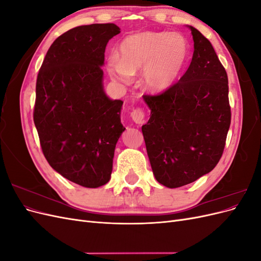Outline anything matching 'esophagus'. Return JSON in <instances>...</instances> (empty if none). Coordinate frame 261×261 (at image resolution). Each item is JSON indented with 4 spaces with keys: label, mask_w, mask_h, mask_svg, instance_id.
Instances as JSON below:
<instances>
[{
    "label": "esophagus",
    "mask_w": 261,
    "mask_h": 261,
    "mask_svg": "<svg viewBox=\"0 0 261 261\" xmlns=\"http://www.w3.org/2000/svg\"><path fill=\"white\" fill-rule=\"evenodd\" d=\"M130 117L132 120L135 122L136 124H141L145 121V112L143 109H136L130 113Z\"/></svg>",
    "instance_id": "1"
}]
</instances>
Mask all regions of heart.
Returning a JSON list of instances; mask_svg holds the SVG:
<instances>
[{"instance_id": "heart-1", "label": "heart", "mask_w": 261, "mask_h": 261, "mask_svg": "<svg viewBox=\"0 0 261 261\" xmlns=\"http://www.w3.org/2000/svg\"><path fill=\"white\" fill-rule=\"evenodd\" d=\"M188 55L189 46L183 36L146 31L124 39L118 46V58H109L108 70L113 80L128 82L144 68L141 84L149 91L160 92L178 80Z\"/></svg>"}]
</instances>
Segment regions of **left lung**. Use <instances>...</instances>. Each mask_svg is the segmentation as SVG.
<instances>
[{
  "mask_svg": "<svg viewBox=\"0 0 261 261\" xmlns=\"http://www.w3.org/2000/svg\"><path fill=\"white\" fill-rule=\"evenodd\" d=\"M192 31L194 54L179 82L158 96H143L150 118L143 125L155 179L169 188L193 183L215 169L231 124L228 82L212 44Z\"/></svg>",
  "mask_w": 261,
  "mask_h": 261,
  "instance_id": "8db88e82",
  "label": "left lung"
}]
</instances>
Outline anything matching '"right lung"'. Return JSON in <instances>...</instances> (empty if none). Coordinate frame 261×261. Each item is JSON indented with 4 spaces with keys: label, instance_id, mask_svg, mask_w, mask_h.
Instances as JSON below:
<instances>
[{
    "label": "right lung",
    "instance_id": "right-lung-1",
    "mask_svg": "<svg viewBox=\"0 0 261 261\" xmlns=\"http://www.w3.org/2000/svg\"><path fill=\"white\" fill-rule=\"evenodd\" d=\"M115 23L78 26L46 52L37 77L34 122L53 170L81 186L111 178L114 150L125 127L122 100L103 89L106 46L121 33Z\"/></svg>",
    "mask_w": 261,
    "mask_h": 261
}]
</instances>
